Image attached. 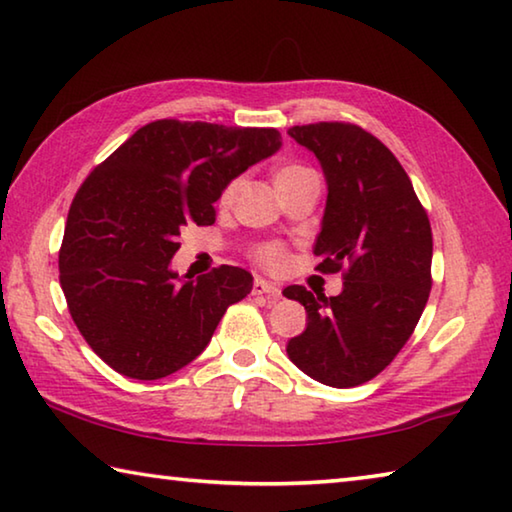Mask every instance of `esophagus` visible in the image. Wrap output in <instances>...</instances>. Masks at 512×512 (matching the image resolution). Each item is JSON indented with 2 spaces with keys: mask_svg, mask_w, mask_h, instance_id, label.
Segmentation results:
<instances>
[{
  "mask_svg": "<svg viewBox=\"0 0 512 512\" xmlns=\"http://www.w3.org/2000/svg\"><path fill=\"white\" fill-rule=\"evenodd\" d=\"M253 293H255V296H268L271 300H277L282 296V291H280V287H277V284L266 282V280H262V277H257V280H255Z\"/></svg>",
  "mask_w": 512,
  "mask_h": 512,
  "instance_id": "34e87169",
  "label": "esophagus"
}]
</instances>
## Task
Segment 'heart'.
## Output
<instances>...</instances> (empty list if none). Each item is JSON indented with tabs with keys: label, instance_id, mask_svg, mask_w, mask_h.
<instances>
[{
	"label": "heart",
	"instance_id": "b5f03b06",
	"mask_svg": "<svg viewBox=\"0 0 512 512\" xmlns=\"http://www.w3.org/2000/svg\"><path fill=\"white\" fill-rule=\"evenodd\" d=\"M309 173H314V171H309L307 167H300V164H289V167H282V169L275 171V176H273L275 187L282 185V183H289V180L309 176ZM237 187H239L237 180H235V183L228 185V189H225V192H223V201H225V203H228L230 198L237 194ZM255 257H257L259 262H262L264 266L277 268V266H282V262H284V250H282L280 244H266V246H262V248H257V255H255Z\"/></svg>",
	"mask_w": 512,
	"mask_h": 512
}]
</instances>
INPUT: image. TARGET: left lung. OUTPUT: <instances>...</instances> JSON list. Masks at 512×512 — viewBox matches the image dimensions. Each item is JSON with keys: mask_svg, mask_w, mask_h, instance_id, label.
Returning <instances> with one entry per match:
<instances>
[{"mask_svg": "<svg viewBox=\"0 0 512 512\" xmlns=\"http://www.w3.org/2000/svg\"><path fill=\"white\" fill-rule=\"evenodd\" d=\"M289 135L316 155L327 183L318 268H345V282L334 298L298 284L282 291L307 311V329L287 343V354L320 384H366L404 348L429 300L427 212L402 164L363 128L320 121Z\"/></svg>", "mask_w": 512, "mask_h": 512, "instance_id": "left-lung-1", "label": "left lung"}]
</instances>
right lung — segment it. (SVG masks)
Returning <instances> with one entry per match:
<instances>
[{
  "mask_svg": "<svg viewBox=\"0 0 512 512\" xmlns=\"http://www.w3.org/2000/svg\"><path fill=\"white\" fill-rule=\"evenodd\" d=\"M275 128L160 119L142 126L76 192L60 246V287L90 348L131 379H162L201 354L225 309L246 298L239 266L180 277L171 259L187 225L248 167L280 151Z\"/></svg>",
  "mask_w": 512,
  "mask_h": 512,
  "instance_id": "1",
  "label": "right lung"
}]
</instances>
